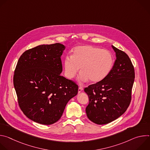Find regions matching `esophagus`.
<instances>
[{
	"label": "esophagus",
	"mask_w": 150,
	"mask_h": 150,
	"mask_svg": "<svg viewBox=\"0 0 150 150\" xmlns=\"http://www.w3.org/2000/svg\"><path fill=\"white\" fill-rule=\"evenodd\" d=\"M83 88L82 87H79L78 88V93H80L82 91H83Z\"/></svg>",
	"instance_id": "1"
}]
</instances>
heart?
<instances>
[{"label": "heart", "mask_w": 150, "mask_h": 150, "mask_svg": "<svg viewBox=\"0 0 150 150\" xmlns=\"http://www.w3.org/2000/svg\"><path fill=\"white\" fill-rule=\"evenodd\" d=\"M113 64L114 58L109 51L85 45L75 47L72 56H66L64 68L65 76L69 79L73 78L80 68L79 82L82 83L89 79L92 82H98L109 74Z\"/></svg>", "instance_id": "1"}]
</instances>
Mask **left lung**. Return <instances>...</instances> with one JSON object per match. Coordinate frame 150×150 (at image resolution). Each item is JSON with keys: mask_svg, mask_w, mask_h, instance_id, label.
Wrapping results in <instances>:
<instances>
[{"mask_svg": "<svg viewBox=\"0 0 150 150\" xmlns=\"http://www.w3.org/2000/svg\"><path fill=\"white\" fill-rule=\"evenodd\" d=\"M112 46L116 59L110 72L101 81L84 88L89 98L85 109L87 116L98 125L117 119L126 112L131 101L135 79L134 66L126 53Z\"/></svg>", "mask_w": 150, "mask_h": 150, "instance_id": "obj_1", "label": "left lung"}]
</instances>
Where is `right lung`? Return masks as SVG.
<instances>
[{
    "label": "right lung",
    "mask_w": 150,
    "mask_h": 150,
    "mask_svg": "<svg viewBox=\"0 0 150 150\" xmlns=\"http://www.w3.org/2000/svg\"><path fill=\"white\" fill-rule=\"evenodd\" d=\"M60 43L30 49L19 57L13 85L19 108L30 119L52 125L61 117L68 102L78 94V85L62 76Z\"/></svg>",
    "instance_id": "obj_1"
}]
</instances>
